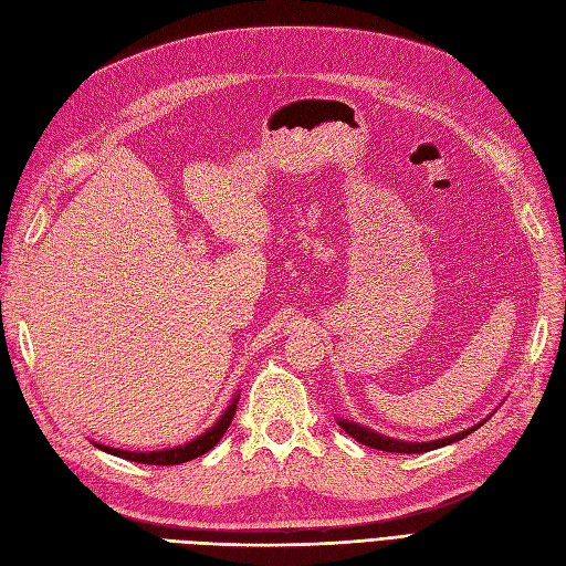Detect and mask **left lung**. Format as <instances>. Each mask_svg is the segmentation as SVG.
I'll use <instances>...</instances> for the list:
<instances>
[{
    "label": "left lung",
    "mask_w": 566,
    "mask_h": 566,
    "mask_svg": "<svg viewBox=\"0 0 566 566\" xmlns=\"http://www.w3.org/2000/svg\"><path fill=\"white\" fill-rule=\"evenodd\" d=\"M490 419V417H486ZM484 419V421H486ZM484 421H480L478 426L469 428V431H461V433H454L450 438H442V440H431V442H405V440H396V438H388V436H381V433H375L373 428H365L356 421H348V419H339V426L344 428V431L356 438L360 444H367L373 447V450H381V452H398V454H421V452H431V450H438V447H444V444H452L465 436H471L475 428H480Z\"/></svg>",
    "instance_id": "left-lung-1"
}]
</instances>
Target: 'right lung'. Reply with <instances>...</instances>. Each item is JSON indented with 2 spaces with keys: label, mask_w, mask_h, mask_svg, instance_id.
<instances>
[{
  "label": "right lung",
  "mask_w": 566,
  "mask_h": 566,
  "mask_svg": "<svg viewBox=\"0 0 566 566\" xmlns=\"http://www.w3.org/2000/svg\"><path fill=\"white\" fill-rule=\"evenodd\" d=\"M237 402L239 396L229 402V407L224 409V415L212 423L206 433H201L199 438H193L191 442L182 444V447H172V450H159V452H126V450H116V447H107V444H97V450H103L107 454H114L119 459H128V461H138V463H149V465H175V463H185L197 459L206 452H210L212 447L220 442V438L227 433V428L233 419V412H237Z\"/></svg>",
  "instance_id": "add662e5"
}]
</instances>
